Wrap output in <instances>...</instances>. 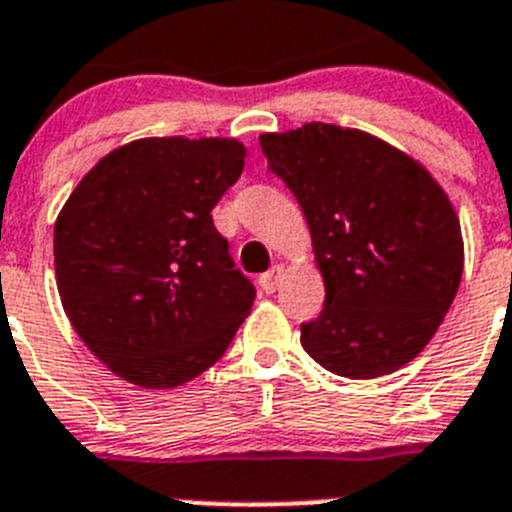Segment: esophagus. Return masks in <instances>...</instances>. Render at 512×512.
<instances>
[{"mask_svg": "<svg viewBox=\"0 0 512 512\" xmlns=\"http://www.w3.org/2000/svg\"><path fill=\"white\" fill-rule=\"evenodd\" d=\"M283 278H285V267L283 265L270 267L265 275H260V288L265 290V293H275V290L280 288V283H283Z\"/></svg>", "mask_w": 512, "mask_h": 512, "instance_id": "esophagus-1", "label": "esophagus"}]
</instances>
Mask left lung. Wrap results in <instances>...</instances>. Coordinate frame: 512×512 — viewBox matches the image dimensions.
I'll use <instances>...</instances> for the list:
<instances>
[{
    "label": "left lung",
    "mask_w": 512,
    "mask_h": 512,
    "mask_svg": "<svg viewBox=\"0 0 512 512\" xmlns=\"http://www.w3.org/2000/svg\"><path fill=\"white\" fill-rule=\"evenodd\" d=\"M260 147L301 204L324 275L303 349L352 380L408 365L462 280V229L444 188L388 142L336 124L262 135Z\"/></svg>",
    "instance_id": "left-lung-1"
}]
</instances>
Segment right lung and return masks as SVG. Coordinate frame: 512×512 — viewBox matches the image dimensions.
Here are the masks:
<instances>
[{
    "label": "right lung",
    "instance_id": "1",
    "mask_svg": "<svg viewBox=\"0 0 512 512\" xmlns=\"http://www.w3.org/2000/svg\"><path fill=\"white\" fill-rule=\"evenodd\" d=\"M245 168L227 137H145L101 158L55 222V278L81 342L132 385L176 388L209 370L255 285L211 209Z\"/></svg>",
    "mask_w": 512,
    "mask_h": 512
}]
</instances>
